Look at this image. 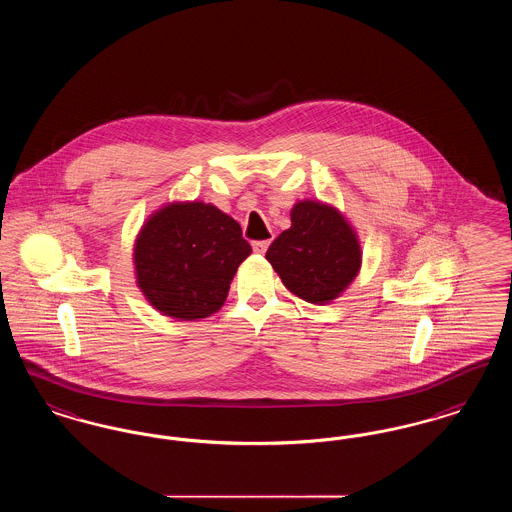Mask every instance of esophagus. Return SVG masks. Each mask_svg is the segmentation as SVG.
Here are the masks:
<instances>
[{"instance_id":"34e87169","label":"esophagus","mask_w":512,"mask_h":512,"mask_svg":"<svg viewBox=\"0 0 512 512\" xmlns=\"http://www.w3.org/2000/svg\"><path fill=\"white\" fill-rule=\"evenodd\" d=\"M253 251L257 253V255H265L267 253L268 245H270V240H261V242H253Z\"/></svg>"}]
</instances>
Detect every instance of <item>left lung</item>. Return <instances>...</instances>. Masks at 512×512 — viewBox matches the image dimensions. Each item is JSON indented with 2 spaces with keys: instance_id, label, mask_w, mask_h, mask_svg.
<instances>
[{
  "instance_id": "left-lung-1",
  "label": "left lung",
  "mask_w": 512,
  "mask_h": 512,
  "mask_svg": "<svg viewBox=\"0 0 512 512\" xmlns=\"http://www.w3.org/2000/svg\"><path fill=\"white\" fill-rule=\"evenodd\" d=\"M268 263L297 297L324 305L336 299L361 268V245L340 211L299 201L292 226L268 247Z\"/></svg>"
}]
</instances>
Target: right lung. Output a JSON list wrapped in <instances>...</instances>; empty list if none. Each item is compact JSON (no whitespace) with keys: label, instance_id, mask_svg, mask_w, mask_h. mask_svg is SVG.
<instances>
[{"label":"right lung","instance_id":"1","mask_svg":"<svg viewBox=\"0 0 512 512\" xmlns=\"http://www.w3.org/2000/svg\"><path fill=\"white\" fill-rule=\"evenodd\" d=\"M251 255L236 220L209 203H171L151 215L134 247L138 286L163 315L217 313L238 267Z\"/></svg>","mask_w":512,"mask_h":512}]
</instances>
